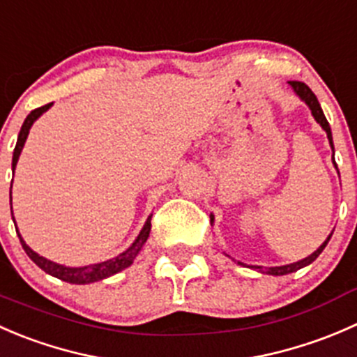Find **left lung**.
Here are the masks:
<instances>
[{
    "label": "left lung",
    "instance_id": "8db88e82",
    "mask_svg": "<svg viewBox=\"0 0 357 357\" xmlns=\"http://www.w3.org/2000/svg\"><path fill=\"white\" fill-rule=\"evenodd\" d=\"M288 84H290V86H291V90L295 91V95H297V97L300 98V100H302L303 104H305L307 107L310 109V114L314 116V119H316V123H319V126H321V128H323L324 132H326L328 142H330V147H331V151H333V154H335V147H333V137H331V128H330V123L326 121V116H324V112H323V109H321L319 102H317L316 95L312 93V90H310V88L307 86L305 83H300V81H288ZM333 165H335V168H337V163H335V158H333ZM337 172H338V168H337ZM213 220H215V218H213V215H210V222H211V224H213ZM331 234H333V232H331ZM331 234L328 236L326 239H324V243H323V245L319 246V248L316 250V252H314V253H310V255H309V257H305V259L298 260V262H294V264H287V266H276V267L246 266V264H243V262H238V264H239V266H245V267H250V269H255V271H259V273H262V274H269V276H284V274L295 273V271H298V269H302V267H305V266H309V264H312L314 260H316L317 257L321 255V252H323V250H324V246L328 245V241H330ZM227 257H229V255H227ZM234 262H236V260H234Z\"/></svg>",
    "mask_w": 357,
    "mask_h": 357
}]
</instances>
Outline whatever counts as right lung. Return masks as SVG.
Returning a JSON list of instances; mask_svg holds the SVG:
<instances>
[{
	"mask_svg": "<svg viewBox=\"0 0 357 357\" xmlns=\"http://www.w3.org/2000/svg\"><path fill=\"white\" fill-rule=\"evenodd\" d=\"M52 105L54 104H47V105H43V107L34 109V111L27 116L26 121H24L22 128H20V132H19V139H17V146H15V149H13V158H12V170L13 172H15L17 161H19L20 153H22V149H24V144H26L27 135H29L31 126H33L34 121H36L41 114H45V112H47ZM10 210H12V187H10ZM12 215H13V211H12ZM151 218H153V213L147 217L142 231L139 232V236L135 238V241H133L132 245L125 250V252L119 253L118 257H114V259H111V260H105V262H98V264H90V266H84V267H67V266H62V264L52 262V260L38 255V253L34 252V250H31L29 246H27V243L24 241V238L20 236L19 229L17 227L15 229H17V234H19L20 245H22L24 252L27 253V257H29V259L33 260V262L36 264L40 269H43L45 273L50 274V276L66 281V283L90 284V283H95V281L105 280V278H109V276H114L116 273H121L123 269H126V267L132 266L133 260H135V257L139 255L140 250H142V246L146 245L147 238H149ZM13 222H15V218H13Z\"/></svg>",
	"mask_w": 357,
	"mask_h": 357,
	"instance_id": "right-lung-1",
	"label": "right lung"
}]
</instances>
